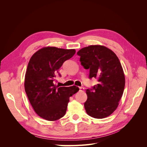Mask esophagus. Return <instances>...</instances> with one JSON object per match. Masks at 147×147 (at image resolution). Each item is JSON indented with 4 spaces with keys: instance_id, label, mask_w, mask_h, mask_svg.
Listing matches in <instances>:
<instances>
[{
    "instance_id": "obj_1",
    "label": "esophagus",
    "mask_w": 147,
    "mask_h": 147,
    "mask_svg": "<svg viewBox=\"0 0 147 147\" xmlns=\"http://www.w3.org/2000/svg\"><path fill=\"white\" fill-rule=\"evenodd\" d=\"M79 88H80V91H83L84 90V88L83 87H80Z\"/></svg>"
}]
</instances>
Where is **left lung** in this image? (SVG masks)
<instances>
[{
	"instance_id": "left-lung-1",
	"label": "left lung",
	"mask_w": 147,
	"mask_h": 147,
	"mask_svg": "<svg viewBox=\"0 0 147 147\" xmlns=\"http://www.w3.org/2000/svg\"><path fill=\"white\" fill-rule=\"evenodd\" d=\"M85 69H90V78L98 84L87 89L88 99L84 106L90 117L102 119L117 109L123 94L125 77L122 66L115 53L102 45H90L77 52Z\"/></svg>"
}]
</instances>
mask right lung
I'll return each mask as SVG.
<instances>
[{
  "label": "right lung",
  "mask_w": 147,
  "mask_h": 147,
  "mask_svg": "<svg viewBox=\"0 0 147 147\" xmlns=\"http://www.w3.org/2000/svg\"><path fill=\"white\" fill-rule=\"evenodd\" d=\"M75 53L74 49L48 47L35 52L30 57L24 79L28 99L39 117L56 121L65 114L69 97L77 92L78 87H59L55 84L58 70Z\"/></svg>",
  "instance_id": "right-lung-1"
}]
</instances>
